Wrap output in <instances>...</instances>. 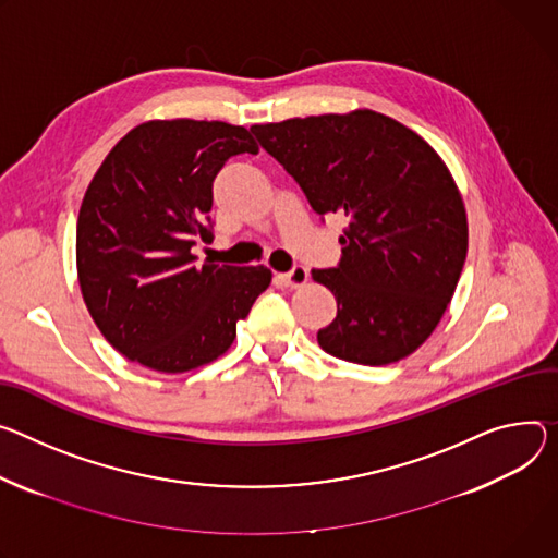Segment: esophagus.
<instances>
[{
	"instance_id": "obj_1",
	"label": "esophagus",
	"mask_w": 558,
	"mask_h": 558,
	"mask_svg": "<svg viewBox=\"0 0 558 558\" xmlns=\"http://www.w3.org/2000/svg\"><path fill=\"white\" fill-rule=\"evenodd\" d=\"M307 278H310V274H307V269L305 267H293V269H289L287 274H282L280 276V280L287 284V287H302L307 282Z\"/></svg>"
}]
</instances>
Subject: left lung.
<instances>
[{"mask_svg":"<svg viewBox=\"0 0 558 558\" xmlns=\"http://www.w3.org/2000/svg\"><path fill=\"white\" fill-rule=\"evenodd\" d=\"M251 133L318 216L349 218L338 267L312 271L338 302L318 344L369 367L408 359L440 323L468 256L465 205L445 162L418 133L369 109Z\"/></svg>","mask_w":558,"mask_h":558,"instance_id":"left-lung-1","label":"left lung"}]
</instances>
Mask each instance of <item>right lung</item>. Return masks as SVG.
<instances>
[{"label":"right lung","instance_id":"1","mask_svg":"<svg viewBox=\"0 0 558 558\" xmlns=\"http://www.w3.org/2000/svg\"><path fill=\"white\" fill-rule=\"evenodd\" d=\"M258 154L244 126L150 120L131 129L93 175L77 218V278L102 336L133 363L165 374L207 365L271 284L267 267H195L211 242L214 180Z\"/></svg>","mask_w":558,"mask_h":558}]
</instances>
